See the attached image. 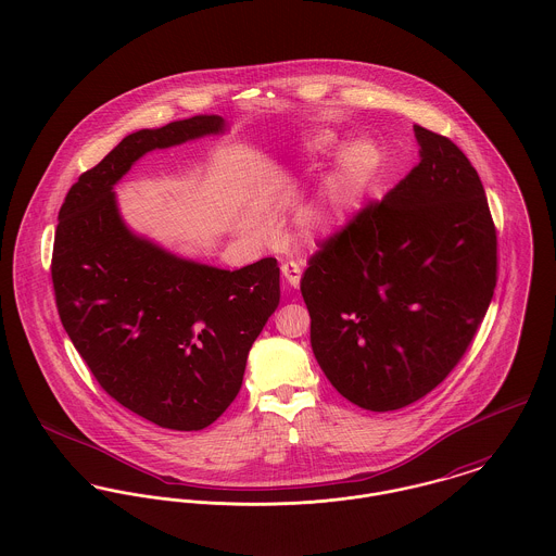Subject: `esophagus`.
Wrapping results in <instances>:
<instances>
[{"label": "esophagus", "mask_w": 556, "mask_h": 556, "mask_svg": "<svg viewBox=\"0 0 556 556\" xmlns=\"http://www.w3.org/2000/svg\"><path fill=\"white\" fill-rule=\"evenodd\" d=\"M281 275H283V279L290 288H299L301 277H303V266L299 262H292V260L283 262L281 264Z\"/></svg>", "instance_id": "esophagus-1"}]
</instances>
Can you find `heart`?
Returning a JSON list of instances; mask_svg holds the SVG:
<instances>
[{
  "label": "heart",
  "mask_w": 556,
  "mask_h": 556,
  "mask_svg": "<svg viewBox=\"0 0 556 556\" xmlns=\"http://www.w3.org/2000/svg\"><path fill=\"white\" fill-rule=\"evenodd\" d=\"M343 148L341 140L328 131L319 129L303 138L299 147V160L305 166H317L319 162L332 157ZM379 168V153L367 140H356L348 144L337 160V166L328 179L321 198L307 213V226L313 232H334L354 213L363 200L375 173Z\"/></svg>",
  "instance_id": "b5f03b06"
}]
</instances>
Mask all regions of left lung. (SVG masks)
<instances>
[{
  "label": "left lung",
  "mask_w": 556,
  "mask_h": 556,
  "mask_svg": "<svg viewBox=\"0 0 556 556\" xmlns=\"http://www.w3.org/2000/svg\"><path fill=\"white\" fill-rule=\"evenodd\" d=\"M420 164L308 260L311 348L354 405L394 412L456 367L493 301L496 235L482 181L414 125Z\"/></svg>",
  "instance_id": "left-lung-1"
}]
</instances>
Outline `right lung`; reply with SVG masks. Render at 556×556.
Returning <instances> with one entry per match:
<instances>
[{
  "label": "right lung",
  "mask_w": 556,
  "mask_h": 556,
  "mask_svg": "<svg viewBox=\"0 0 556 556\" xmlns=\"http://www.w3.org/2000/svg\"><path fill=\"white\" fill-rule=\"evenodd\" d=\"M228 131L217 115L138 129L70 187L53 248L63 328L98 383L170 431H200L237 399L253 341L279 305V266L226 270L125 224L115 186L155 149Z\"/></svg>",
  "instance_id": "1"
}]
</instances>
